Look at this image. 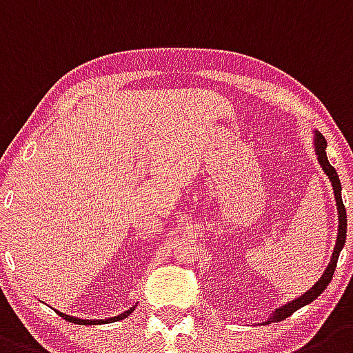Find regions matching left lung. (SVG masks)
<instances>
[{
    "label": "left lung",
    "mask_w": 353,
    "mask_h": 353,
    "mask_svg": "<svg viewBox=\"0 0 353 353\" xmlns=\"http://www.w3.org/2000/svg\"><path fill=\"white\" fill-rule=\"evenodd\" d=\"M313 145H315V154H316V160H319L320 167L322 170L325 172V176L329 177L332 184V192H334V200H336V209H338V237H336V244H334V250H332V255L329 263H327L325 271L322 272V276L319 278L313 287L307 288L304 294H301L299 297H295V299L288 301V303L281 304V306L276 307L274 311H271L262 322H259L260 325H269V323H276V322H281L285 320L287 316H290L294 311H297L299 307L307 306L310 303L319 297L323 290L327 288V285L331 283L332 274H334V269H336V263H338V256L341 253L343 246H345V239H347V209L343 205V200H341V183H339V177L338 172L334 170L329 160H327V141L323 139V135L320 132H313Z\"/></svg>",
    "instance_id": "8db88e82"
}]
</instances>
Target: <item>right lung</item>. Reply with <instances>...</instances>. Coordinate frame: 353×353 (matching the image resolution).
<instances>
[{
  "label": "right lung",
  "instance_id": "right-lung-1",
  "mask_svg": "<svg viewBox=\"0 0 353 353\" xmlns=\"http://www.w3.org/2000/svg\"><path fill=\"white\" fill-rule=\"evenodd\" d=\"M135 307H137V304H135V306H132V307H130V310H126L125 313H121V315H117V316H110V319H105V320H82V319H75V316L65 315V313H59V315H61L63 319H65V320H68V322H72V323H103V322H116V320L128 319V316L132 315V311H135Z\"/></svg>",
  "mask_w": 353,
  "mask_h": 353
}]
</instances>
